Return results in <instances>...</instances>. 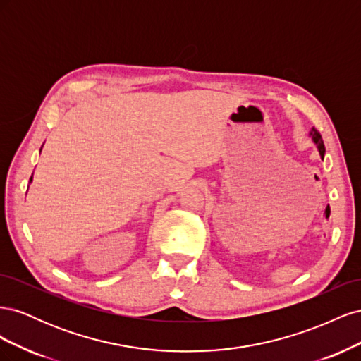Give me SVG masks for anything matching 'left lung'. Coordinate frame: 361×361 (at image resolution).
I'll return each mask as SVG.
<instances>
[{
	"instance_id": "obj_1",
	"label": "left lung",
	"mask_w": 361,
	"mask_h": 361,
	"mask_svg": "<svg viewBox=\"0 0 361 361\" xmlns=\"http://www.w3.org/2000/svg\"><path fill=\"white\" fill-rule=\"evenodd\" d=\"M310 137H312V140H313V143L316 145V147H318L321 158H324V155H325V146H324V141H322L321 134H319L318 130H316L314 128H312V130H310Z\"/></svg>"
}]
</instances>
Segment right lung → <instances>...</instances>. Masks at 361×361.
I'll return each mask as SVG.
<instances>
[{
  "label": "right lung",
  "mask_w": 361,
  "mask_h": 361,
  "mask_svg": "<svg viewBox=\"0 0 361 361\" xmlns=\"http://www.w3.org/2000/svg\"><path fill=\"white\" fill-rule=\"evenodd\" d=\"M40 150H42V149H40ZM31 180H32V176H31V178H30V182H31Z\"/></svg>",
  "instance_id": "add662e5"
}]
</instances>
